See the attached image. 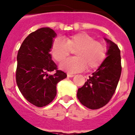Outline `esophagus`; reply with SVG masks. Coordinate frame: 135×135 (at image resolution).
<instances>
[{"instance_id": "esophagus-1", "label": "esophagus", "mask_w": 135, "mask_h": 135, "mask_svg": "<svg viewBox=\"0 0 135 135\" xmlns=\"http://www.w3.org/2000/svg\"><path fill=\"white\" fill-rule=\"evenodd\" d=\"M67 77L68 78H73V77H74V75L71 74H67Z\"/></svg>"}]
</instances>
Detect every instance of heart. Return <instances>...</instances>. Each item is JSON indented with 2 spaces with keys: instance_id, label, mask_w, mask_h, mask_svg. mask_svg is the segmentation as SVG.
Segmentation results:
<instances>
[{
  "instance_id": "1",
  "label": "heart",
  "mask_w": 135,
  "mask_h": 135,
  "mask_svg": "<svg viewBox=\"0 0 135 135\" xmlns=\"http://www.w3.org/2000/svg\"><path fill=\"white\" fill-rule=\"evenodd\" d=\"M72 51H75L76 57L60 65L61 69L70 73L81 72L86 67L89 70H95L103 63L106 55L104 45L86 32L66 37L65 41L57 38L52 44L51 54L57 62L64 61Z\"/></svg>"
}]
</instances>
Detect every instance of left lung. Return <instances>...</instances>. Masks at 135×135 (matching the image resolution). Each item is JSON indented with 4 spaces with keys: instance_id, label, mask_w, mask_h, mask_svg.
<instances>
[{
    "instance_id": "8db88e82",
    "label": "left lung",
    "mask_w": 135,
    "mask_h": 135,
    "mask_svg": "<svg viewBox=\"0 0 135 135\" xmlns=\"http://www.w3.org/2000/svg\"><path fill=\"white\" fill-rule=\"evenodd\" d=\"M107 43L106 57L95 72L78 90L80 103L91 109L100 108L106 104L115 93L121 74L120 51L110 40Z\"/></svg>"
}]
</instances>
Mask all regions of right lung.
I'll list each match as a JSON object with an SVG mask.
<instances>
[{
  "label": "right lung",
  "mask_w": 135,
  "mask_h": 135,
  "mask_svg": "<svg viewBox=\"0 0 135 135\" xmlns=\"http://www.w3.org/2000/svg\"><path fill=\"white\" fill-rule=\"evenodd\" d=\"M56 35L49 27L38 29L26 37L18 52L17 86L26 100L37 107L51 103L57 94V84L66 78V74L57 70L50 54ZM54 70V75L48 74Z\"/></svg>",
  "instance_id": "1"
}]
</instances>
